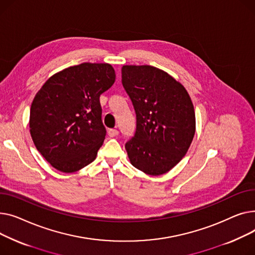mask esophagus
I'll return each mask as SVG.
<instances>
[{"label": "esophagus", "instance_id": "34e87169", "mask_svg": "<svg viewBox=\"0 0 255 255\" xmlns=\"http://www.w3.org/2000/svg\"><path fill=\"white\" fill-rule=\"evenodd\" d=\"M108 134L110 138H114V137L118 136V130L114 129V128H110V129H108Z\"/></svg>", "mask_w": 255, "mask_h": 255}]
</instances>
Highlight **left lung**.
Here are the masks:
<instances>
[{
    "label": "left lung",
    "mask_w": 255,
    "mask_h": 255,
    "mask_svg": "<svg viewBox=\"0 0 255 255\" xmlns=\"http://www.w3.org/2000/svg\"><path fill=\"white\" fill-rule=\"evenodd\" d=\"M123 85L136 112V132L126 144L130 163L147 175L168 173L186 154L196 114L185 87L158 68L127 65Z\"/></svg>",
    "instance_id": "8db88e82"
}]
</instances>
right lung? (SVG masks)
I'll return each instance as SVG.
<instances>
[{
    "mask_svg": "<svg viewBox=\"0 0 255 255\" xmlns=\"http://www.w3.org/2000/svg\"><path fill=\"white\" fill-rule=\"evenodd\" d=\"M115 77L110 64L83 63L53 74L36 94L29 132L57 171L77 172L96 159L106 136L100 96Z\"/></svg>",
    "mask_w": 255,
    "mask_h": 255,
    "instance_id": "right-lung-1",
    "label": "right lung"
}]
</instances>
